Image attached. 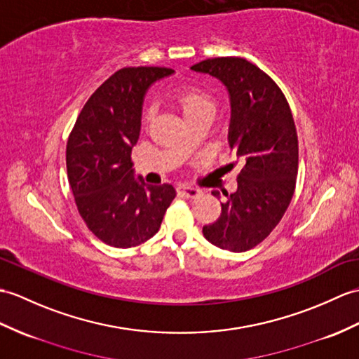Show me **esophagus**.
<instances>
[{"mask_svg": "<svg viewBox=\"0 0 359 359\" xmlns=\"http://www.w3.org/2000/svg\"><path fill=\"white\" fill-rule=\"evenodd\" d=\"M177 191H179V194H180V196H183V197H189V198L197 197V196L200 194V191H198L197 188H194V187H188V185H180Z\"/></svg>", "mask_w": 359, "mask_h": 359, "instance_id": "34e87169", "label": "esophagus"}]
</instances>
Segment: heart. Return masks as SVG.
I'll use <instances>...</instances> for the list:
<instances>
[{
	"instance_id": "b5f03b06",
	"label": "heart",
	"mask_w": 359,
	"mask_h": 359,
	"mask_svg": "<svg viewBox=\"0 0 359 359\" xmlns=\"http://www.w3.org/2000/svg\"><path fill=\"white\" fill-rule=\"evenodd\" d=\"M174 99H176L179 110L187 122L202 114L212 116L215 110V101L212 95L197 87H185L179 90L176 96H174ZM154 113H156L154 105L148 104L144 110V118H142L145 125H148L153 121Z\"/></svg>"
}]
</instances>
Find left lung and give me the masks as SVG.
<instances>
[{
  "label": "left lung",
  "mask_w": 359,
  "mask_h": 359,
  "mask_svg": "<svg viewBox=\"0 0 359 359\" xmlns=\"http://www.w3.org/2000/svg\"><path fill=\"white\" fill-rule=\"evenodd\" d=\"M226 87L231 102L228 142L241 163L237 191L223 193L220 217L203 226L220 249L245 252L268 237L292 200L298 172V137L280 87L243 57H211L191 67ZM220 197L219 191H212Z\"/></svg>",
  "instance_id": "8db88e82"
}]
</instances>
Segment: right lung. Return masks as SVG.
Returning a JSON list of instances; mask_svg holds the SVG:
<instances>
[{
    "mask_svg": "<svg viewBox=\"0 0 359 359\" xmlns=\"http://www.w3.org/2000/svg\"><path fill=\"white\" fill-rule=\"evenodd\" d=\"M174 70L125 67L90 96L67 142V174L87 228L114 248L151 238L176 197L168 183L135 179L131 149L140 135L142 104L149 86Z\"/></svg>",
    "mask_w": 359,
    "mask_h": 359,
    "instance_id": "right-lung-1",
    "label": "right lung"
}]
</instances>
